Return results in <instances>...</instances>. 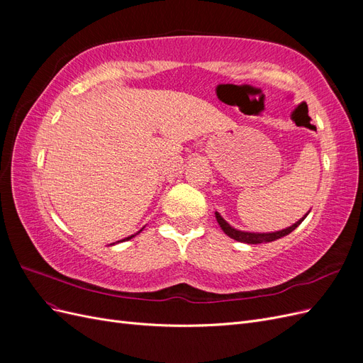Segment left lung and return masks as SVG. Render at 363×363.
I'll list each match as a JSON object with an SVG mask.
<instances>
[{"label":"left lung","instance_id":"1","mask_svg":"<svg viewBox=\"0 0 363 363\" xmlns=\"http://www.w3.org/2000/svg\"><path fill=\"white\" fill-rule=\"evenodd\" d=\"M309 215L306 213L301 219H298L295 224H292L291 227L288 228H283V230H279V232H272V233H251V232H242V230H238V228H233L232 225H230L225 219L219 215L218 212H215V216H216V221L219 224V227L223 228V232L230 236L232 239L238 240V242H245V244H262V242H272V240L276 239H280L283 236L289 235L291 232H294V230L298 227L303 221L304 218Z\"/></svg>","mask_w":363,"mask_h":363}]
</instances>
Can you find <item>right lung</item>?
<instances>
[{"mask_svg":"<svg viewBox=\"0 0 363 363\" xmlns=\"http://www.w3.org/2000/svg\"><path fill=\"white\" fill-rule=\"evenodd\" d=\"M139 232H142V230H139ZM139 232H138V233H139ZM138 233H136V235H138ZM136 235H131V236H128V238H125V239H123V240H128V239H131V238H135Z\"/></svg>","mask_w":363,"mask_h":363,"instance_id":"add662e5","label":"right lung"}]
</instances>
